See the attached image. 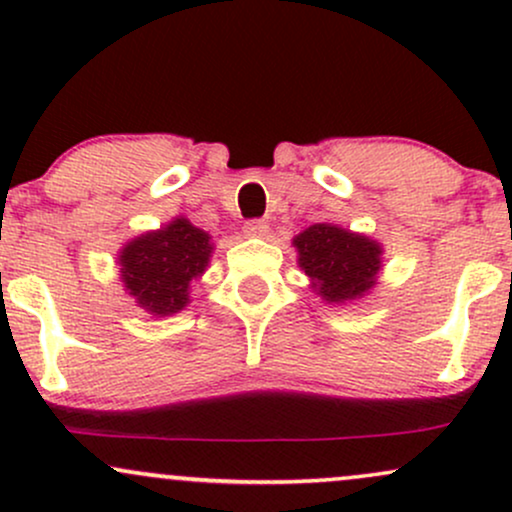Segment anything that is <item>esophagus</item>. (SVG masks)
<instances>
[{
	"label": "esophagus",
	"mask_w": 512,
	"mask_h": 512,
	"mask_svg": "<svg viewBox=\"0 0 512 512\" xmlns=\"http://www.w3.org/2000/svg\"><path fill=\"white\" fill-rule=\"evenodd\" d=\"M243 231H245V236H250V238H262V236H267L269 223L264 219H250V221H245Z\"/></svg>",
	"instance_id": "esophagus-1"
}]
</instances>
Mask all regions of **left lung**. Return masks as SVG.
<instances>
[{"label":"left lung","instance_id":"obj_1","mask_svg":"<svg viewBox=\"0 0 512 512\" xmlns=\"http://www.w3.org/2000/svg\"><path fill=\"white\" fill-rule=\"evenodd\" d=\"M293 245L298 248V264L320 296L330 303L363 296L373 286L380 269L378 243L330 223L305 228Z\"/></svg>","mask_w":512,"mask_h":512}]
</instances>
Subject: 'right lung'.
Here are the masks:
<instances>
[{
  "label": "right lung",
  "mask_w": 512,
  "mask_h": 512,
  "mask_svg": "<svg viewBox=\"0 0 512 512\" xmlns=\"http://www.w3.org/2000/svg\"><path fill=\"white\" fill-rule=\"evenodd\" d=\"M209 255V233L187 219H175L122 250V281L149 313L173 315L190 301V281L204 272Z\"/></svg>",
  "instance_id": "right-lung-1"
}]
</instances>
